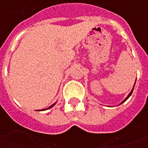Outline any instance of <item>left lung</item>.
<instances>
[{
	"label": "left lung",
	"instance_id": "1",
	"mask_svg": "<svg viewBox=\"0 0 148 148\" xmlns=\"http://www.w3.org/2000/svg\"><path fill=\"white\" fill-rule=\"evenodd\" d=\"M133 89H134V88H133ZM133 89H132V91H131V93H129V94H128V96H127V97H126V98H125V100H124V101H123V102H122V103H124V101H126V100H127V98H128V97H130V96H131V95H132V92H133Z\"/></svg>",
	"mask_w": 148,
	"mask_h": 148
}]
</instances>
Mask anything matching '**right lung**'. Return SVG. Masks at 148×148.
I'll return each instance as SVG.
<instances>
[{
	"mask_svg": "<svg viewBox=\"0 0 148 148\" xmlns=\"http://www.w3.org/2000/svg\"><path fill=\"white\" fill-rule=\"evenodd\" d=\"M54 106V105H52V106H51V107H49V109H50V108H51V107H52V106Z\"/></svg>",
	"mask_w": 148,
	"mask_h": 148,
	"instance_id": "add662e5",
	"label": "right lung"
}]
</instances>
